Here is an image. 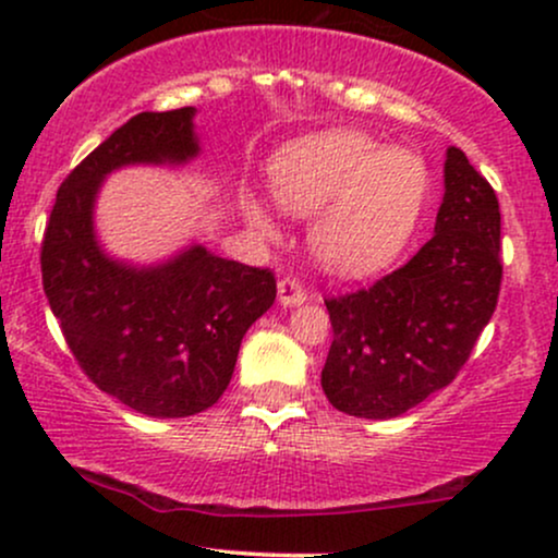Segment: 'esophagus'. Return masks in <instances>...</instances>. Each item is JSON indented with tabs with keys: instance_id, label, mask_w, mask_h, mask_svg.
<instances>
[{
	"instance_id": "obj_1",
	"label": "esophagus",
	"mask_w": 558,
	"mask_h": 558,
	"mask_svg": "<svg viewBox=\"0 0 558 558\" xmlns=\"http://www.w3.org/2000/svg\"><path fill=\"white\" fill-rule=\"evenodd\" d=\"M278 301H280V306H299V304H304V301H306L304 286H301L296 278H283L278 283Z\"/></svg>"
}]
</instances>
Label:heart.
<instances>
[{"instance_id":"b5f03b06","label":"heart","mask_w":558,"mask_h":558,"mask_svg":"<svg viewBox=\"0 0 558 558\" xmlns=\"http://www.w3.org/2000/svg\"><path fill=\"white\" fill-rule=\"evenodd\" d=\"M272 191L286 213L317 215L310 246L325 270L367 275L407 248L425 213L430 170L417 151L356 131H325L275 159ZM243 213L257 233L275 239L257 198H246Z\"/></svg>"}]
</instances>
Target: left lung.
Listing matches in <instances>:
<instances>
[{"mask_svg": "<svg viewBox=\"0 0 558 558\" xmlns=\"http://www.w3.org/2000/svg\"><path fill=\"white\" fill-rule=\"evenodd\" d=\"M435 235L362 291L325 299L332 343L323 390L338 412L390 420L446 388L470 360L501 291V213L490 183L451 146Z\"/></svg>", "mask_w": 558, "mask_h": 558, "instance_id": "left-lung-1", "label": "left lung"}]
</instances>
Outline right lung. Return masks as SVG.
Listing matches in <instances>:
<instances>
[{
  "label": "right lung",
  "instance_id": "1",
  "mask_svg": "<svg viewBox=\"0 0 558 558\" xmlns=\"http://www.w3.org/2000/svg\"><path fill=\"white\" fill-rule=\"evenodd\" d=\"M194 107L141 112L62 181L41 243L44 293L88 380L146 417L217 403L246 330L275 301V275L204 246L151 267L112 259L94 233L101 181L125 165L198 155Z\"/></svg>",
  "mask_w": 558,
  "mask_h": 558
}]
</instances>
